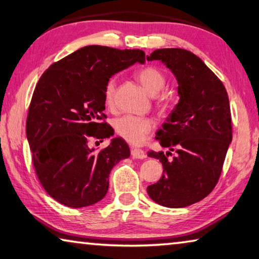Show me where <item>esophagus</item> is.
Segmentation results:
<instances>
[{
    "mask_svg": "<svg viewBox=\"0 0 259 259\" xmlns=\"http://www.w3.org/2000/svg\"><path fill=\"white\" fill-rule=\"evenodd\" d=\"M131 155H133L134 159H145L146 154L145 152L140 148H131Z\"/></svg>",
    "mask_w": 259,
    "mask_h": 259,
    "instance_id": "34e87169",
    "label": "esophagus"
}]
</instances>
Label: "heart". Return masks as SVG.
Wrapping results in <instances>:
<instances>
[{"instance_id": "1", "label": "heart", "mask_w": 259, "mask_h": 259, "mask_svg": "<svg viewBox=\"0 0 259 259\" xmlns=\"http://www.w3.org/2000/svg\"><path fill=\"white\" fill-rule=\"evenodd\" d=\"M138 81L145 88L150 95H156L165 84V77L159 68L154 66H146L137 72ZM116 82L115 78H111L106 83L104 91L105 104L112 106L115 96ZM168 99L163 97L160 99L159 105L162 108L168 107ZM114 130L117 136L131 144H140L145 139V136L154 128V122L150 117H142L135 115H124L116 119L113 123Z\"/></svg>"}]
</instances>
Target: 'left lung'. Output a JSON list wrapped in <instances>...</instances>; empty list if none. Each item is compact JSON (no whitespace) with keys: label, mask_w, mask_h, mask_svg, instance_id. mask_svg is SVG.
<instances>
[{"label":"left lung","mask_w":259,"mask_h":259,"mask_svg":"<svg viewBox=\"0 0 259 259\" xmlns=\"http://www.w3.org/2000/svg\"><path fill=\"white\" fill-rule=\"evenodd\" d=\"M160 60L175 75L179 100L156 139L168 152H148L160 160L164 175L147 187L154 202L183 208L199 202L213 190L232 142L230 100L222 81L198 56L171 48L146 57ZM175 150L172 159L167 156Z\"/></svg>","instance_id":"obj_1"}]
</instances>
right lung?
<instances>
[{
	"mask_svg": "<svg viewBox=\"0 0 259 259\" xmlns=\"http://www.w3.org/2000/svg\"><path fill=\"white\" fill-rule=\"evenodd\" d=\"M135 63H145L139 49L119 50L88 46L42 74L29 105L26 136L37 178L51 198L71 208L97 203L108 191L111 170L130 156L128 144L111 139L100 152L91 138H109L104 91L114 74Z\"/></svg>",
	"mask_w": 259,
	"mask_h": 259,
	"instance_id": "add662e5",
	"label": "right lung"
}]
</instances>
